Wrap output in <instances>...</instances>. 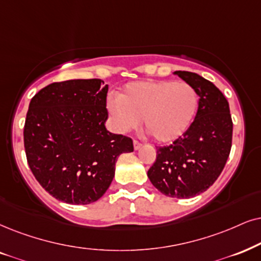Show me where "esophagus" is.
Masks as SVG:
<instances>
[{"label": "esophagus", "mask_w": 261, "mask_h": 261, "mask_svg": "<svg viewBox=\"0 0 261 261\" xmlns=\"http://www.w3.org/2000/svg\"><path fill=\"white\" fill-rule=\"evenodd\" d=\"M141 147H142L141 142H138V141L135 140V141H134V148H135V150H138Z\"/></svg>", "instance_id": "obj_1"}]
</instances>
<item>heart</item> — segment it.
I'll list each match as a JSON object with an SVG mask.
<instances>
[{
	"label": "heart",
	"instance_id": "obj_1",
	"mask_svg": "<svg viewBox=\"0 0 261 261\" xmlns=\"http://www.w3.org/2000/svg\"><path fill=\"white\" fill-rule=\"evenodd\" d=\"M199 96L191 85L172 81L135 82L125 87L118 100H110L107 110L118 131L135 128L143 119L155 141L177 140L195 118Z\"/></svg>",
	"mask_w": 261,
	"mask_h": 261
}]
</instances>
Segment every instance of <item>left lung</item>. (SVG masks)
Returning a JSON list of instances; mask_svg holds the SVG:
<instances>
[{"label": "left lung", "mask_w": 261, "mask_h": 261, "mask_svg": "<svg viewBox=\"0 0 261 261\" xmlns=\"http://www.w3.org/2000/svg\"><path fill=\"white\" fill-rule=\"evenodd\" d=\"M174 74L195 89L199 107L183 136L156 148V160L147 174L164 195L190 199L208 189L222 173L231 150L232 120L229 102L212 82L188 71Z\"/></svg>", "instance_id": "left-lung-1"}]
</instances>
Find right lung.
Listing matches in <instances>:
<instances>
[{
  "mask_svg": "<svg viewBox=\"0 0 261 261\" xmlns=\"http://www.w3.org/2000/svg\"><path fill=\"white\" fill-rule=\"evenodd\" d=\"M107 91L101 79H72L49 84L31 98L26 159L38 183L59 201H97L113 180L118 156L134 151L131 138L105 126Z\"/></svg>",
  "mask_w": 261,
  "mask_h": 261,
  "instance_id": "1",
  "label": "right lung"
}]
</instances>
